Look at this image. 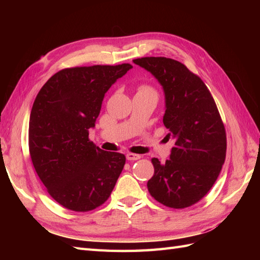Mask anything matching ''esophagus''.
Listing matches in <instances>:
<instances>
[{
  "label": "esophagus",
  "mask_w": 260,
  "mask_h": 260,
  "mask_svg": "<svg viewBox=\"0 0 260 260\" xmlns=\"http://www.w3.org/2000/svg\"><path fill=\"white\" fill-rule=\"evenodd\" d=\"M141 156L139 154H133V153H127L126 154V158L128 159V161H136V159H139Z\"/></svg>",
  "instance_id": "34e87169"
}]
</instances>
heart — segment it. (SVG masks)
I'll return each mask as SVG.
<instances>
[{
    "instance_id": "1",
    "label": "heart",
    "mask_w": 260,
    "mask_h": 260,
    "mask_svg": "<svg viewBox=\"0 0 260 260\" xmlns=\"http://www.w3.org/2000/svg\"><path fill=\"white\" fill-rule=\"evenodd\" d=\"M141 91H152L148 87H141Z\"/></svg>"
}]
</instances>
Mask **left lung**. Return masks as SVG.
<instances>
[{
  "label": "left lung",
  "mask_w": 260,
  "mask_h": 260,
  "mask_svg": "<svg viewBox=\"0 0 260 260\" xmlns=\"http://www.w3.org/2000/svg\"><path fill=\"white\" fill-rule=\"evenodd\" d=\"M133 62L162 86L163 123L170 131L167 137L175 142L164 163L152 158L154 175L147 189L164 206L190 207L211 189L224 163L227 140L217 105L204 82L183 63L164 57Z\"/></svg>",
  "instance_id": "left-lung-1"
}]
</instances>
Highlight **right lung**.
<instances>
[{
    "mask_svg": "<svg viewBox=\"0 0 260 260\" xmlns=\"http://www.w3.org/2000/svg\"><path fill=\"white\" fill-rule=\"evenodd\" d=\"M133 67L91 66L60 70L39 91L29 121V150L36 172L54 200L89 211L109 198L125 155L88 139L105 93Z\"/></svg>",
    "mask_w": 260,
    "mask_h": 260,
    "instance_id": "obj_1",
    "label": "right lung"
}]
</instances>
